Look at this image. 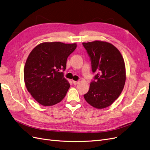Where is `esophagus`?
Returning <instances> with one entry per match:
<instances>
[{
	"instance_id": "esophagus-1",
	"label": "esophagus",
	"mask_w": 150,
	"mask_h": 150,
	"mask_svg": "<svg viewBox=\"0 0 150 150\" xmlns=\"http://www.w3.org/2000/svg\"><path fill=\"white\" fill-rule=\"evenodd\" d=\"M72 83H73L74 85H77L79 83V81H74V80H72Z\"/></svg>"
}]
</instances>
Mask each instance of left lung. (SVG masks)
Instances as JSON below:
<instances>
[{
	"label": "left lung",
	"instance_id": "1",
	"mask_svg": "<svg viewBox=\"0 0 150 150\" xmlns=\"http://www.w3.org/2000/svg\"><path fill=\"white\" fill-rule=\"evenodd\" d=\"M91 60L96 81L91 82L84 98L89 105L103 109L117 100L124 88L126 69L123 58L117 47L105 41L83 43Z\"/></svg>",
	"mask_w": 150,
	"mask_h": 150
}]
</instances>
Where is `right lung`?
<instances>
[{"label":"right lung","mask_w":150,"mask_h":150,"mask_svg":"<svg viewBox=\"0 0 150 150\" xmlns=\"http://www.w3.org/2000/svg\"><path fill=\"white\" fill-rule=\"evenodd\" d=\"M76 45V43L43 42L28 55L24 82L28 92L41 105L53 106L64 98L70 85L60 70H65L67 58Z\"/></svg>","instance_id":"right-lung-1"}]
</instances>
